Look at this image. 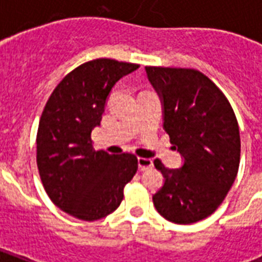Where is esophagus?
Segmentation results:
<instances>
[{"mask_svg":"<svg viewBox=\"0 0 262 262\" xmlns=\"http://www.w3.org/2000/svg\"><path fill=\"white\" fill-rule=\"evenodd\" d=\"M137 162H139V168L141 170V171H145V170L152 168V166H154L152 159H147V158H139Z\"/></svg>","mask_w":262,"mask_h":262,"instance_id":"obj_1","label":"esophagus"}]
</instances>
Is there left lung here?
<instances>
[{
    "instance_id": "1",
    "label": "left lung",
    "mask_w": 262,
    "mask_h": 262,
    "mask_svg": "<svg viewBox=\"0 0 262 262\" xmlns=\"http://www.w3.org/2000/svg\"><path fill=\"white\" fill-rule=\"evenodd\" d=\"M163 100L164 129L183 156L179 170L154 162L164 185L154 194L168 222L191 224L211 216L235 181L241 159L239 126L231 104L208 76L187 68L147 67Z\"/></svg>"
}]
</instances>
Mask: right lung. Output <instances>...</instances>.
Listing matches in <instances>:
<instances>
[{"mask_svg":"<svg viewBox=\"0 0 262 262\" xmlns=\"http://www.w3.org/2000/svg\"><path fill=\"white\" fill-rule=\"evenodd\" d=\"M140 65L96 58L69 72L51 92L36 135V164L47 195L73 217L102 219L119 207L139 163L133 154L95 151L98 126L111 88Z\"/></svg>","mask_w":262,"mask_h":262,"instance_id":"obj_1","label":"right lung"}]
</instances>
